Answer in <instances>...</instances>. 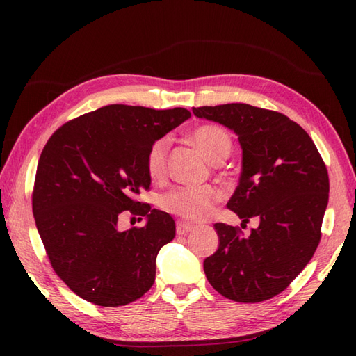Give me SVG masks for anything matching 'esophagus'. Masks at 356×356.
<instances>
[{"label":"esophagus","instance_id":"esophagus-1","mask_svg":"<svg viewBox=\"0 0 356 356\" xmlns=\"http://www.w3.org/2000/svg\"><path fill=\"white\" fill-rule=\"evenodd\" d=\"M194 229V225L190 222H185V220H177L176 223V231L179 236H184V234H188L190 231Z\"/></svg>","mask_w":356,"mask_h":356}]
</instances>
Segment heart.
<instances>
[{"label": "heart", "instance_id": "1", "mask_svg": "<svg viewBox=\"0 0 356 356\" xmlns=\"http://www.w3.org/2000/svg\"><path fill=\"white\" fill-rule=\"evenodd\" d=\"M190 136L195 145L203 151V154L213 162H222L232 149L229 133L216 124H200L194 127ZM168 149V138H159L149 145L145 156V168L153 180H162L166 176ZM220 200L222 193L213 185L177 186L162 195L161 205L174 216L199 222L213 213L214 207Z\"/></svg>", "mask_w": 356, "mask_h": 356}]
</instances>
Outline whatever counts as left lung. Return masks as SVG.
I'll return each mask as SVG.
<instances>
[{
    "instance_id": "8db88e82",
    "label": "left lung",
    "mask_w": 356,
    "mask_h": 356,
    "mask_svg": "<svg viewBox=\"0 0 356 356\" xmlns=\"http://www.w3.org/2000/svg\"><path fill=\"white\" fill-rule=\"evenodd\" d=\"M231 128L243 149L240 184L228 209L252 216L259 228L216 223L218 249L203 261L208 282L223 297L260 303L282 293L311 261L321 240L329 174L314 140L282 113L249 104L193 108Z\"/></svg>"
}]
</instances>
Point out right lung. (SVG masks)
<instances>
[{"label":"right lung","instance_id":"1","mask_svg":"<svg viewBox=\"0 0 356 356\" xmlns=\"http://www.w3.org/2000/svg\"><path fill=\"white\" fill-rule=\"evenodd\" d=\"M190 116L186 108L113 104L69 120L45 143L32 193L35 223L53 270L81 298L118 307L153 286L157 252L176 225L139 202L151 185L145 156ZM122 212L149 222L120 233Z\"/></svg>","mask_w":356,"mask_h":356}]
</instances>
